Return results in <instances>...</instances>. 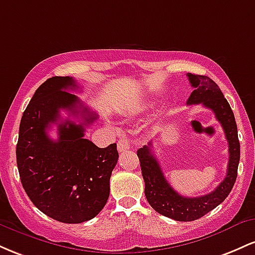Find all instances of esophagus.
<instances>
[{"label": "esophagus", "mask_w": 255, "mask_h": 255, "mask_svg": "<svg viewBox=\"0 0 255 255\" xmlns=\"http://www.w3.org/2000/svg\"><path fill=\"white\" fill-rule=\"evenodd\" d=\"M130 148V139H128L127 136H121L118 142V150L120 152L127 151Z\"/></svg>", "instance_id": "1"}]
</instances>
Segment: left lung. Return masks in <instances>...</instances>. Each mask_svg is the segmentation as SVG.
Returning a JSON list of instances; mask_svg holds the SVG:
<instances>
[{
	"mask_svg": "<svg viewBox=\"0 0 255 255\" xmlns=\"http://www.w3.org/2000/svg\"><path fill=\"white\" fill-rule=\"evenodd\" d=\"M193 92L187 104H203L205 108L215 113L216 119L223 127L225 137L229 146V162L225 178L215 191L201 197L188 198L180 195L169 184L160 169L156 156L153 154L152 141L142 146L136 152L140 160V168L145 181V195L152 209L160 215L175 221L191 222L201 218L223 203L235 184L240 162V141L238 126L233 110L224 98L218 85L206 75L188 73Z\"/></svg>",
	"mask_w": 255,
	"mask_h": 255,
	"instance_id": "left-lung-1",
	"label": "left lung"
}]
</instances>
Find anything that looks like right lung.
<instances>
[{
  "label": "right lung",
  "mask_w": 255,
  "mask_h": 255,
  "mask_svg": "<svg viewBox=\"0 0 255 255\" xmlns=\"http://www.w3.org/2000/svg\"><path fill=\"white\" fill-rule=\"evenodd\" d=\"M78 87L69 77L44 81L22 114L16 144V164L26 194L44 215L68 224L90 221L103 210L119 158L116 144L99 148L84 139L85 126L97 115L67 92ZM61 110L81 116L83 122H62ZM52 123L58 125L56 140L47 135Z\"/></svg>",
  "instance_id": "add662e5"
}]
</instances>
